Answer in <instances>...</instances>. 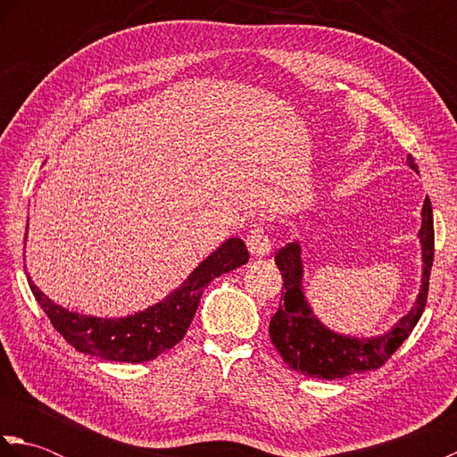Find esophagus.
I'll list each match as a JSON object with an SVG mask.
<instances>
[{"mask_svg":"<svg viewBox=\"0 0 457 457\" xmlns=\"http://www.w3.org/2000/svg\"><path fill=\"white\" fill-rule=\"evenodd\" d=\"M247 249H249V253L257 259H263V257L270 255V239L267 237L263 228L257 226V223L251 228L249 236H247Z\"/></svg>","mask_w":457,"mask_h":457,"instance_id":"1","label":"esophagus"}]
</instances>
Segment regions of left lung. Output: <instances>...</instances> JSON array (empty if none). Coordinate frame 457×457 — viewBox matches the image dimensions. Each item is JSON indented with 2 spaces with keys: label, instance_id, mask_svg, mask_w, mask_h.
Here are the masks:
<instances>
[{
  "label": "left lung",
  "instance_id": "obj_1",
  "mask_svg": "<svg viewBox=\"0 0 457 457\" xmlns=\"http://www.w3.org/2000/svg\"><path fill=\"white\" fill-rule=\"evenodd\" d=\"M406 162L419 174V164L414 162L411 154L406 157ZM420 218L419 241L422 275L419 295H416L409 312L401 320H396L386 332L377 336H349L328 328L314 314L304 293V263L300 241H290L287 247L278 251L275 263L285 280V298H280L283 304L278 306L277 314L270 318L269 334L270 342H273L277 352L290 369L306 377L332 381V378H342L381 367L401 347L420 320L426 295H428L434 261V218L428 198L422 204Z\"/></svg>",
  "mask_w": 457,
  "mask_h": 457
}]
</instances>
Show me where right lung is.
<instances>
[{"label":"right lung","mask_w":457,"mask_h":457,"mask_svg":"<svg viewBox=\"0 0 457 457\" xmlns=\"http://www.w3.org/2000/svg\"><path fill=\"white\" fill-rule=\"evenodd\" d=\"M247 259L249 251L244 241L239 237H229L198 263L180 287L159 303L120 318L72 312V310L56 304L43 290H38L29 275L27 280L37 303L41 304L56 332L74 349H79L80 353L105 359V361L143 363L177 345L190 328L204 288L213 278L245 265Z\"/></svg>","instance_id":"right-lung-1"}]
</instances>
